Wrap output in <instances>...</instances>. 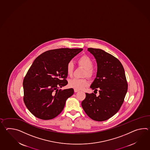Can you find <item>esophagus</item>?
<instances>
[{"instance_id":"34e87169","label":"esophagus","mask_w":150,"mask_h":150,"mask_svg":"<svg viewBox=\"0 0 150 150\" xmlns=\"http://www.w3.org/2000/svg\"><path fill=\"white\" fill-rule=\"evenodd\" d=\"M78 91H79V90L76 89H74V92H75V93H77V92H78Z\"/></svg>"}]
</instances>
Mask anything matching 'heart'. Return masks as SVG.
Segmentation results:
<instances>
[{"mask_svg":"<svg viewBox=\"0 0 150 150\" xmlns=\"http://www.w3.org/2000/svg\"><path fill=\"white\" fill-rule=\"evenodd\" d=\"M77 63L79 65L86 69V72L84 75L87 76H92L93 73V63L92 59L90 57L87 55H83L80 57L77 60ZM74 65L72 61L68 62L67 64V73L69 76L72 75L73 73ZM89 84L88 81L86 79H78L73 78L69 81L68 85L71 88L76 89L78 90L83 89Z\"/></svg>","mask_w":150,"mask_h":150,"instance_id":"obj_1","label":"heart"}]
</instances>
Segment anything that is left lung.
I'll return each instance as SVG.
<instances>
[{
    "label": "left lung",
    "instance_id": "1",
    "mask_svg": "<svg viewBox=\"0 0 150 150\" xmlns=\"http://www.w3.org/2000/svg\"><path fill=\"white\" fill-rule=\"evenodd\" d=\"M97 63L96 77L90 88L97 93H86L82 107L87 115L96 121L109 119L118 111L127 91L123 66L116 57L100 49L89 48Z\"/></svg>",
    "mask_w": 150,
    "mask_h": 150
}]
</instances>
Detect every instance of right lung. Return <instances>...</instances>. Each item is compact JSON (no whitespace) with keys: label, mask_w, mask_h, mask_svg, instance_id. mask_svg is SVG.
I'll use <instances>...</instances> for the list:
<instances>
[{"label":"right lung","mask_w":150,"mask_h":150,"mask_svg":"<svg viewBox=\"0 0 150 150\" xmlns=\"http://www.w3.org/2000/svg\"><path fill=\"white\" fill-rule=\"evenodd\" d=\"M82 48L47 50L34 61L23 81V101L37 118L53 119L63 110L66 101L74 93L73 88L59 90L66 86L67 63Z\"/></svg>","instance_id":"right-lung-1"}]
</instances>
